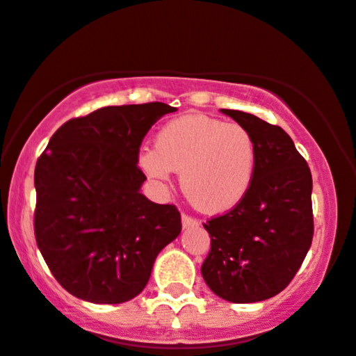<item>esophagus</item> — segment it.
Listing matches in <instances>:
<instances>
[{
    "label": "esophagus",
    "instance_id": "obj_1",
    "mask_svg": "<svg viewBox=\"0 0 356 356\" xmlns=\"http://www.w3.org/2000/svg\"><path fill=\"white\" fill-rule=\"evenodd\" d=\"M199 225H200V222L197 218H193V217H191V215H186V213L182 215V227L184 228H195V227H199Z\"/></svg>",
    "mask_w": 356,
    "mask_h": 356
}]
</instances>
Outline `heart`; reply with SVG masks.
I'll return each instance as SVG.
<instances>
[{
  "label": "heart",
  "instance_id": "heart-1",
  "mask_svg": "<svg viewBox=\"0 0 356 356\" xmlns=\"http://www.w3.org/2000/svg\"><path fill=\"white\" fill-rule=\"evenodd\" d=\"M254 139L245 126L207 115H184L157 133L156 149L139 156L151 177L181 172L188 200L207 213H223L243 200L254 175Z\"/></svg>",
  "mask_w": 356,
  "mask_h": 356
}]
</instances>
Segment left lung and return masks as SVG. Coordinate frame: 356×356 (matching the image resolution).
Wrapping results in <instances>:
<instances>
[{
  "instance_id": "obj_1",
  "label": "left lung",
  "mask_w": 356,
  "mask_h": 356,
  "mask_svg": "<svg viewBox=\"0 0 356 356\" xmlns=\"http://www.w3.org/2000/svg\"><path fill=\"white\" fill-rule=\"evenodd\" d=\"M254 139L251 186L235 209L204 228L202 276L218 298L250 304L276 296L299 271L314 236L312 175L289 134L238 110H222Z\"/></svg>"
}]
</instances>
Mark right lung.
<instances>
[{"mask_svg":"<svg viewBox=\"0 0 356 356\" xmlns=\"http://www.w3.org/2000/svg\"><path fill=\"white\" fill-rule=\"evenodd\" d=\"M161 102L105 106L52 134L34 170L35 241L58 284L93 304H121L149 281L159 251L182 230L175 205L139 188V147Z\"/></svg>","mask_w":356,"mask_h":356,"instance_id":"obj_1","label":"right lung"}]
</instances>
